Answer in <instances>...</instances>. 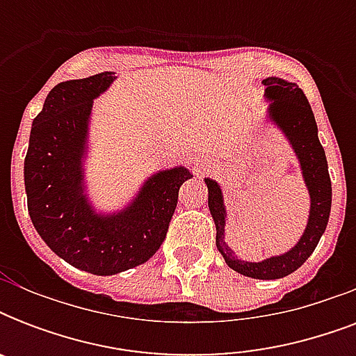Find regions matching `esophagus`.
<instances>
[{"label": "esophagus", "mask_w": 356, "mask_h": 356, "mask_svg": "<svg viewBox=\"0 0 356 356\" xmlns=\"http://www.w3.org/2000/svg\"><path fill=\"white\" fill-rule=\"evenodd\" d=\"M200 166H201V168H205V161H201V162H200Z\"/></svg>", "instance_id": "1"}]
</instances>
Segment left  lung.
<instances>
[{
	"label": "left lung",
	"instance_id": "8db88e82",
	"mask_svg": "<svg viewBox=\"0 0 356 356\" xmlns=\"http://www.w3.org/2000/svg\"><path fill=\"white\" fill-rule=\"evenodd\" d=\"M266 97L273 99L270 105L271 120L286 133L296 149L301 170H303L305 183L310 194V216L303 236L288 253L281 257H271L262 262H245L234 257L231 248L225 243V207H223L222 188L216 181L205 179L209 188V209L216 223V245L223 254L229 268L251 279L273 281L290 275L303 266L312 251L320 242L321 234L325 233L329 214H331L332 186L327 168L325 151L318 138V125L314 113L305 92L293 83H284L282 79L270 77L264 81Z\"/></svg>",
	"mask_w": 356,
	"mask_h": 356
}]
</instances>
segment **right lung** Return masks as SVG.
Instances as JSON below:
<instances>
[{
	"mask_svg": "<svg viewBox=\"0 0 356 356\" xmlns=\"http://www.w3.org/2000/svg\"><path fill=\"white\" fill-rule=\"evenodd\" d=\"M114 81L113 72L58 83L33 120L24 177L27 211L53 253L94 275L144 264L161 248L177 207L186 168L153 175L120 214L99 216L83 194V168L92 102Z\"/></svg>",
	"mask_w": 356,
	"mask_h": 356,
	"instance_id": "1",
	"label": "right lung"
}]
</instances>
